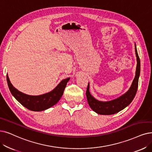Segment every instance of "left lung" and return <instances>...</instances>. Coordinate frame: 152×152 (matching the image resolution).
<instances>
[{
  "label": "left lung",
  "instance_id": "obj_1",
  "mask_svg": "<svg viewBox=\"0 0 152 152\" xmlns=\"http://www.w3.org/2000/svg\"><path fill=\"white\" fill-rule=\"evenodd\" d=\"M135 50L137 57V68L135 76L131 85L129 90L127 92L120 96L118 98L108 102H102L95 99L89 91V83L88 84L86 96L88 105L92 110L98 114L100 115H112L122 110L128 106L134 99L138 89V78L140 73V60L136 45L135 44Z\"/></svg>",
  "mask_w": 152,
  "mask_h": 152
}]
</instances>
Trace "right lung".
<instances>
[{
    "label": "right lung",
    "instance_id": "right-lung-1",
    "mask_svg": "<svg viewBox=\"0 0 152 152\" xmlns=\"http://www.w3.org/2000/svg\"><path fill=\"white\" fill-rule=\"evenodd\" d=\"M70 78H65L60 82L51 92L40 95H28L16 89L10 82L7 75V81L11 94L20 104L32 111L40 112L47 110L56 105L64 94V91Z\"/></svg>",
    "mask_w": 152,
    "mask_h": 152
}]
</instances>
